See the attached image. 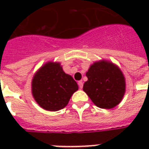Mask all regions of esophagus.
I'll return each instance as SVG.
<instances>
[{"instance_id": "1", "label": "esophagus", "mask_w": 149, "mask_h": 149, "mask_svg": "<svg viewBox=\"0 0 149 149\" xmlns=\"http://www.w3.org/2000/svg\"><path fill=\"white\" fill-rule=\"evenodd\" d=\"M78 85H79V87L80 89L83 88V86H84V84H83V82L82 81H79L78 82Z\"/></svg>"}]
</instances>
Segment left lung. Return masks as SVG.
Here are the masks:
<instances>
[{
    "label": "left lung",
    "mask_w": 149,
    "mask_h": 149,
    "mask_svg": "<svg viewBox=\"0 0 149 149\" xmlns=\"http://www.w3.org/2000/svg\"><path fill=\"white\" fill-rule=\"evenodd\" d=\"M87 81L83 90L100 108L112 109L120 104L126 91L125 76L118 65L110 61H97L86 72Z\"/></svg>",
    "instance_id": "obj_1"
}]
</instances>
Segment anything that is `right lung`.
Segmentation results:
<instances>
[{
	"instance_id": "add662e5",
	"label": "right lung",
	"mask_w": 149,
	"mask_h": 149,
	"mask_svg": "<svg viewBox=\"0 0 149 149\" xmlns=\"http://www.w3.org/2000/svg\"><path fill=\"white\" fill-rule=\"evenodd\" d=\"M78 85L63 70L60 63L47 62L34 75L31 93L36 103L44 110L57 111L64 108Z\"/></svg>"
}]
</instances>
